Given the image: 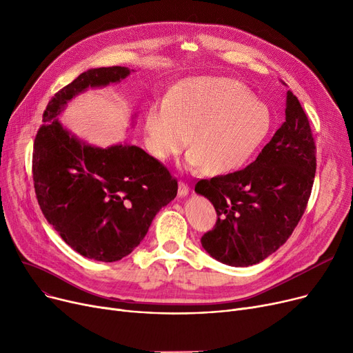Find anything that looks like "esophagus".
Instances as JSON below:
<instances>
[{
	"label": "esophagus",
	"instance_id": "1",
	"mask_svg": "<svg viewBox=\"0 0 353 353\" xmlns=\"http://www.w3.org/2000/svg\"><path fill=\"white\" fill-rule=\"evenodd\" d=\"M189 193V186H188V183H184V181H179V196H186Z\"/></svg>",
	"mask_w": 353,
	"mask_h": 353
}]
</instances>
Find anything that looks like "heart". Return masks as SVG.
<instances>
[{
    "label": "heart",
    "mask_w": 353,
    "mask_h": 353,
    "mask_svg": "<svg viewBox=\"0 0 353 353\" xmlns=\"http://www.w3.org/2000/svg\"><path fill=\"white\" fill-rule=\"evenodd\" d=\"M270 111L250 90L226 77H194L154 101L144 119L145 148L167 161L190 145V167L210 176L242 169L268 139ZM192 139H190V136Z\"/></svg>",
    "instance_id": "b5f03b06"
}]
</instances>
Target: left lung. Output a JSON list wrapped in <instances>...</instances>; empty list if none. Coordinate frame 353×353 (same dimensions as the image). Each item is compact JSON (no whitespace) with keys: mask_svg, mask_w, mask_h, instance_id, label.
Masks as SVG:
<instances>
[{"mask_svg":"<svg viewBox=\"0 0 353 353\" xmlns=\"http://www.w3.org/2000/svg\"><path fill=\"white\" fill-rule=\"evenodd\" d=\"M286 99V121L253 163L194 186L217 213L201 246L221 263L243 268L262 262L290 237L306 210L316 145L299 100L292 91Z\"/></svg>","mask_w":353,"mask_h":353,"instance_id":"obj_1","label":"left lung"}]
</instances>
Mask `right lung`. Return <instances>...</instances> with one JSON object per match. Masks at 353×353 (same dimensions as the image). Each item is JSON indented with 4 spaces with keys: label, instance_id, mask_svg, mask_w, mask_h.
<instances>
[{
    "label": "right lung",
    "instance_id": "right-lung-1",
    "mask_svg": "<svg viewBox=\"0 0 353 353\" xmlns=\"http://www.w3.org/2000/svg\"><path fill=\"white\" fill-rule=\"evenodd\" d=\"M120 65L90 68L48 101L32 150L40 209L64 242L99 262H116L140 245L156 213L176 197L177 180L137 145L91 147L63 128L57 116L87 87L125 79Z\"/></svg>",
    "mask_w": 353,
    "mask_h": 353
}]
</instances>
